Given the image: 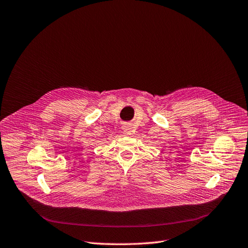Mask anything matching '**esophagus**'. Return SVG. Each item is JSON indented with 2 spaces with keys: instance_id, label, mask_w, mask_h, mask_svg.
Segmentation results:
<instances>
[{
  "instance_id": "1",
  "label": "esophagus",
  "mask_w": 248,
  "mask_h": 248,
  "mask_svg": "<svg viewBox=\"0 0 248 248\" xmlns=\"http://www.w3.org/2000/svg\"><path fill=\"white\" fill-rule=\"evenodd\" d=\"M123 128H124V131L125 134L132 135V133H133V126H132L131 124H125L123 126Z\"/></svg>"
}]
</instances>
